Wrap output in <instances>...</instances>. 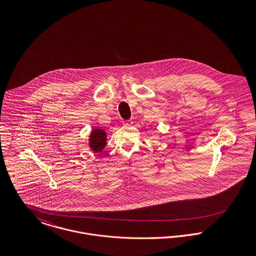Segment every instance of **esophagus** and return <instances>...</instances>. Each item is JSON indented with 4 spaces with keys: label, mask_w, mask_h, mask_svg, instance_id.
Listing matches in <instances>:
<instances>
[{
    "label": "esophagus",
    "mask_w": 256,
    "mask_h": 256,
    "mask_svg": "<svg viewBox=\"0 0 256 256\" xmlns=\"http://www.w3.org/2000/svg\"><path fill=\"white\" fill-rule=\"evenodd\" d=\"M123 124L126 125V126H130L133 124V121L132 120H126V121H123Z\"/></svg>",
    "instance_id": "1"
}]
</instances>
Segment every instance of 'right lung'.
Listing matches in <instances>:
<instances>
[{
    "label": "right lung",
    "instance_id": "add662e5",
    "mask_svg": "<svg viewBox=\"0 0 256 256\" xmlns=\"http://www.w3.org/2000/svg\"><path fill=\"white\" fill-rule=\"evenodd\" d=\"M90 148L94 152H102L106 145V132L102 129H94L90 135Z\"/></svg>",
    "mask_w": 256,
    "mask_h": 256
}]
</instances>
